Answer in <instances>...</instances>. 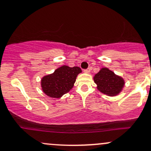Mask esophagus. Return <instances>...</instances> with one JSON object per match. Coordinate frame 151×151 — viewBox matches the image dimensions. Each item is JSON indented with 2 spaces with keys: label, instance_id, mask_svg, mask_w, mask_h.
Listing matches in <instances>:
<instances>
[{
  "label": "esophagus",
  "instance_id": "1",
  "mask_svg": "<svg viewBox=\"0 0 151 151\" xmlns=\"http://www.w3.org/2000/svg\"><path fill=\"white\" fill-rule=\"evenodd\" d=\"M91 68H88V69L83 70V72H84L85 73H87V74H88V73H90V72H91Z\"/></svg>",
  "mask_w": 151,
  "mask_h": 151
}]
</instances>
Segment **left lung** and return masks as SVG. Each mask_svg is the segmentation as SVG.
<instances>
[{"label": "left lung", "mask_w": 151, "mask_h": 151, "mask_svg": "<svg viewBox=\"0 0 151 151\" xmlns=\"http://www.w3.org/2000/svg\"><path fill=\"white\" fill-rule=\"evenodd\" d=\"M97 88L108 96H116L123 90L125 81L106 68H103L93 77Z\"/></svg>", "instance_id": "left-lung-1"}]
</instances>
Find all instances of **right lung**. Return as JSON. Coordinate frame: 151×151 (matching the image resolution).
<instances>
[{
	"mask_svg": "<svg viewBox=\"0 0 151 151\" xmlns=\"http://www.w3.org/2000/svg\"><path fill=\"white\" fill-rule=\"evenodd\" d=\"M81 72V70L79 67L70 68L63 65L55 70L53 73L42 77V89L50 98H61L73 88L77 75Z\"/></svg>",
	"mask_w": 151,
	"mask_h": 151,
	"instance_id": "obj_1",
	"label": "right lung"
}]
</instances>
